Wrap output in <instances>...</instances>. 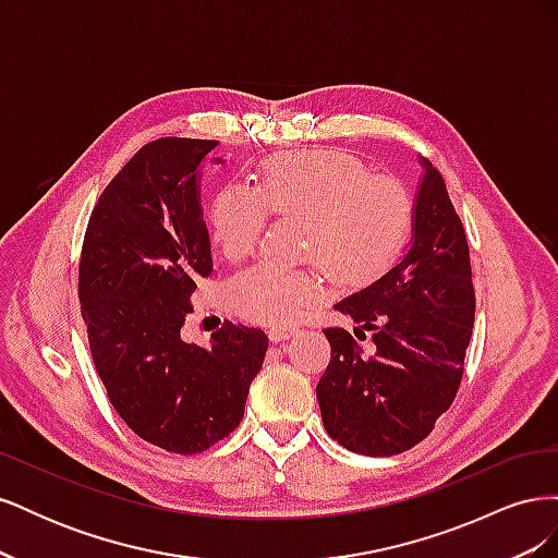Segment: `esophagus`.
I'll return each instance as SVG.
<instances>
[{
	"instance_id": "34e87169",
	"label": "esophagus",
	"mask_w": 558,
	"mask_h": 558,
	"mask_svg": "<svg viewBox=\"0 0 558 558\" xmlns=\"http://www.w3.org/2000/svg\"><path fill=\"white\" fill-rule=\"evenodd\" d=\"M269 340L272 342H283V340H289V337H293L295 335V328H291V326H275V328H269Z\"/></svg>"
}]
</instances>
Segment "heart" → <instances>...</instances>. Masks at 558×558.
<instances>
[{
	"label": "heart",
	"instance_id": "heart-1",
	"mask_svg": "<svg viewBox=\"0 0 558 558\" xmlns=\"http://www.w3.org/2000/svg\"><path fill=\"white\" fill-rule=\"evenodd\" d=\"M275 216H300V256L318 260L340 283L375 279L410 238L414 205L393 177L367 174L365 165L337 150H302L265 165L256 185H228L211 202L216 246L242 258ZM326 293L318 265L258 263L226 286L232 310L269 324L305 314Z\"/></svg>",
	"mask_w": 558,
	"mask_h": 558
}]
</instances>
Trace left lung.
Instances as JSON below:
<instances>
[{"mask_svg":"<svg viewBox=\"0 0 558 558\" xmlns=\"http://www.w3.org/2000/svg\"><path fill=\"white\" fill-rule=\"evenodd\" d=\"M410 246L335 310L353 335L373 330L363 353L344 328H326L330 363L316 384L332 440L365 456H393L428 437L463 377L475 324L470 251L442 174L418 156Z\"/></svg>","mask_w":558,"mask_h":558,"instance_id":"obj_1","label":"left lung"}]
</instances>
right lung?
Masks as SVG:
<instances>
[{"mask_svg":"<svg viewBox=\"0 0 558 558\" xmlns=\"http://www.w3.org/2000/svg\"><path fill=\"white\" fill-rule=\"evenodd\" d=\"M218 142L146 144L107 185L78 267L81 314L113 410L142 440L199 453L240 426L267 335L226 324L209 344L181 340L197 279L211 275L202 165Z\"/></svg>","mask_w":558,"mask_h":558,"instance_id":"obj_1","label":"right lung"}]
</instances>
